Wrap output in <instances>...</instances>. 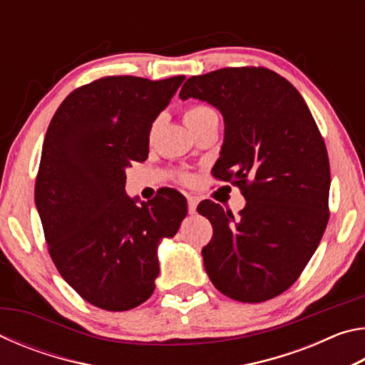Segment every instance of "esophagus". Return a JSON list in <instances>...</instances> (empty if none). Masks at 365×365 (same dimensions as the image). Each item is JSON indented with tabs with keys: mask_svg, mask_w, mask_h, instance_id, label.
Wrapping results in <instances>:
<instances>
[{
	"mask_svg": "<svg viewBox=\"0 0 365 365\" xmlns=\"http://www.w3.org/2000/svg\"><path fill=\"white\" fill-rule=\"evenodd\" d=\"M187 200H188V212L190 214H195L196 212V207H197V202H200V200H197L196 196H191V195L187 196Z\"/></svg>",
	"mask_w": 365,
	"mask_h": 365,
	"instance_id": "obj_1",
	"label": "esophagus"
}]
</instances>
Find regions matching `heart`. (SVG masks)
<instances>
[{"instance_id": "heart-1", "label": "heart", "mask_w": 365, "mask_h": 365, "mask_svg": "<svg viewBox=\"0 0 365 365\" xmlns=\"http://www.w3.org/2000/svg\"><path fill=\"white\" fill-rule=\"evenodd\" d=\"M212 117H217L214 109L207 106H195V108H190L187 113H185V122H187L188 125H191V123L212 119Z\"/></svg>"}]
</instances>
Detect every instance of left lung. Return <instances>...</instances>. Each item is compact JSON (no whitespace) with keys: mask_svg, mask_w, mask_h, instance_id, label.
<instances>
[{"mask_svg":"<svg viewBox=\"0 0 365 365\" xmlns=\"http://www.w3.org/2000/svg\"><path fill=\"white\" fill-rule=\"evenodd\" d=\"M180 98L224 117L215 177L246 200L237 219L212 201L197 206L214 228L201 251L209 279L232 299L275 298L298 279L329 222V156L311 110L288 80L262 67L190 77Z\"/></svg>","mask_w":365,"mask_h":365,"instance_id":"8db88e82","label":"left lung"}]
</instances>
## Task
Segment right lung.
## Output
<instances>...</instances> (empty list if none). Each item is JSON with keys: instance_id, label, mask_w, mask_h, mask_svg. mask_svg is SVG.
<instances>
[{"instance_id": "obj_1", "label": "right lung", "mask_w": 365, "mask_h": 365, "mask_svg": "<svg viewBox=\"0 0 365 365\" xmlns=\"http://www.w3.org/2000/svg\"><path fill=\"white\" fill-rule=\"evenodd\" d=\"M183 80L100 78L72 91L48 127L35 205L49 255L83 299L106 311L150 298L159 243L175 237L187 215L177 190L151 201L125 191L127 169L148 158L153 122Z\"/></svg>"}]
</instances>
